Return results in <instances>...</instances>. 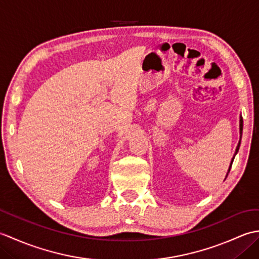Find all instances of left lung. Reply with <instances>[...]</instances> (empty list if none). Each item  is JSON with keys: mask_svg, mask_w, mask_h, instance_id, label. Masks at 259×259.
Returning a JSON list of instances; mask_svg holds the SVG:
<instances>
[{"mask_svg": "<svg viewBox=\"0 0 259 259\" xmlns=\"http://www.w3.org/2000/svg\"><path fill=\"white\" fill-rule=\"evenodd\" d=\"M241 131H243V120H240V134H241ZM239 146H240V141H239V144H238V146H237V149H236V153H237V151H238V149H239ZM235 153V155H236ZM234 159H235V157L233 158V161H234ZM233 161H232V163H230V167H229V170H230V168H232V164H233Z\"/></svg>", "mask_w": 259, "mask_h": 259, "instance_id": "1", "label": "left lung"}]
</instances>
